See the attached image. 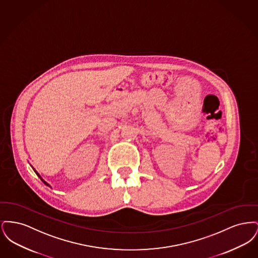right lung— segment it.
Here are the masks:
<instances>
[{
	"label": "right lung",
	"instance_id": "1",
	"mask_svg": "<svg viewBox=\"0 0 258 258\" xmlns=\"http://www.w3.org/2000/svg\"><path fill=\"white\" fill-rule=\"evenodd\" d=\"M33 169H34V168H33ZM34 170H35V169H34ZM35 172H36V173H37V176H38V177H39V178H40V180H41V181H42V182H43V183H44V184H46V185H48V186H50V184H48V183H46V182H45V181H44V180H43V179H42V178H41V177H40V175H39V174H38V173H37V172L36 171V170H35Z\"/></svg>",
	"mask_w": 258,
	"mask_h": 258
}]
</instances>
